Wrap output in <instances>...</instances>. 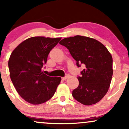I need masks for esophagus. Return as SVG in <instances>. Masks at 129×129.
I'll list each match as a JSON object with an SVG mask.
<instances>
[{"instance_id":"esophagus-1","label":"esophagus","mask_w":129,"mask_h":129,"mask_svg":"<svg viewBox=\"0 0 129 129\" xmlns=\"http://www.w3.org/2000/svg\"><path fill=\"white\" fill-rule=\"evenodd\" d=\"M69 75H66V76H64V77H62V80H63V81H65V80H66L67 79V78H69Z\"/></svg>"}]
</instances>
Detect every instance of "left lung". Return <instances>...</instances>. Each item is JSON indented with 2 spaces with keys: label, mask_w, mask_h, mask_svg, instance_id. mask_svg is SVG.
I'll use <instances>...</instances> for the list:
<instances>
[{
  "label": "left lung",
  "mask_w": 129,
  "mask_h": 129,
  "mask_svg": "<svg viewBox=\"0 0 129 129\" xmlns=\"http://www.w3.org/2000/svg\"><path fill=\"white\" fill-rule=\"evenodd\" d=\"M69 50L76 66L85 67L78 76L79 85L72 96L80 103L90 106L99 102L109 90L113 75V59L106 47L96 39L75 36L59 42Z\"/></svg>",
  "instance_id": "1"
}]
</instances>
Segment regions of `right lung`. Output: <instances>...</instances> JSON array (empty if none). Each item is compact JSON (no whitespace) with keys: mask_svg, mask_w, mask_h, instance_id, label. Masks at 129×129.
Wrapping results in <instances>:
<instances>
[{"mask_svg":"<svg viewBox=\"0 0 129 129\" xmlns=\"http://www.w3.org/2000/svg\"><path fill=\"white\" fill-rule=\"evenodd\" d=\"M61 38L32 37L13 50L8 61L10 78L17 93L32 104L45 103L54 95L60 77H50L41 71L50 51Z\"/></svg>","mask_w":129,"mask_h":129,"instance_id":"1","label":"right lung"}]
</instances>
